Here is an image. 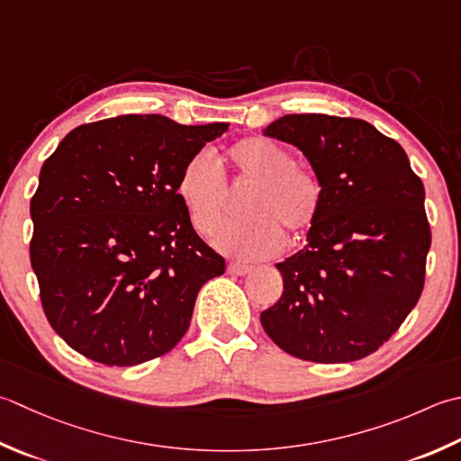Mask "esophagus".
Here are the masks:
<instances>
[{
    "label": "esophagus",
    "instance_id": "esophagus-1",
    "mask_svg": "<svg viewBox=\"0 0 461 461\" xmlns=\"http://www.w3.org/2000/svg\"><path fill=\"white\" fill-rule=\"evenodd\" d=\"M228 272L233 274V276H246V274L251 272V266L240 264V261H231V264L228 266Z\"/></svg>",
    "mask_w": 461,
    "mask_h": 461
}]
</instances>
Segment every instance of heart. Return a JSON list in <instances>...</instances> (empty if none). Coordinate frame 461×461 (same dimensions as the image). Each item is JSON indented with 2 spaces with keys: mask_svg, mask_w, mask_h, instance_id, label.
<instances>
[{
  "mask_svg": "<svg viewBox=\"0 0 461 461\" xmlns=\"http://www.w3.org/2000/svg\"><path fill=\"white\" fill-rule=\"evenodd\" d=\"M233 184L249 185L241 200L240 220L223 223L212 243L236 259H261L282 248L284 233H302L315 223L321 210L323 187L312 169L294 164L284 146L264 138L238 141L228 151ZM176 192L197 231L210 233L218 225L228 189L220 166L210 153H197L179 171Z\"/></svg>",
  "mask_w": 461,
  "mask_h": 461,
  "instance_id": "obj_1",
  "label": "heart"
}]
</instances>
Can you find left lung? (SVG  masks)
<instances>
[{
  "label": "left lung",
  "instance_id": "left-lung-1",
  "mask_svg": "<svg viewBox=\"0 0 461 461\" xmlns=\"http://www.w3.org/2000/svg\"><path fill=\"white\" fill-rule=\"evenodd\" d=\"M264 135L292 143L323 187L305 248L276 267L284 294L266 333L305 362H356L418 303L431 243L423 184L398 141L354 117L290 113Z\"/></svg>",
  "mask_w": 461,
  "mask_h": 461
}]
</instances>
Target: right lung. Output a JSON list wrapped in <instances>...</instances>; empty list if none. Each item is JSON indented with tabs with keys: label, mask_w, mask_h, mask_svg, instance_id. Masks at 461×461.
Masks as SVG:
<instances>
[{
	"label": "right lung",
	"mask_w": 461,
	"mask_h": 461,
	"mask_svg": "<svg viewBox=\"0 0 461 461\" xmlns=\"http://www.w3.org/2000/svg\"><path fill=\"white\" fill-rule=\"evenodd\" d=\"M228 128L117 115L71 130L45 159L30 203L32 267L51 328L81 356L138 366L184 338L197 292L225 261L176 185Z\"/></svg>",
	"instance_id": "obj_1"
}]
</instances>
